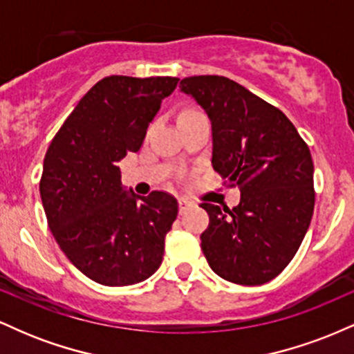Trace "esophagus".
Here are the masks:
<instances>
[{"label": "esophagus", "instance_id": "esophagus-1", "mask_svg": "<svg viewBox=\"0 0 354 354\" xmlns=\"http://www.w3.org/2000/svg\"><path fill=\"white\" fill-rule=\"evenodd\" d=\"M178 206H180V214H185L193 205H191V201L186 200V198H180V200H178Z\"/></svg>", "mask_w": 354, "mask_h": 354}]
</instances>
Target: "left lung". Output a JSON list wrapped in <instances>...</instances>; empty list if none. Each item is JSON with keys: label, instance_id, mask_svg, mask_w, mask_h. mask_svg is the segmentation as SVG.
<instances>
[{"label": "left lung", "instance_id": "obj_1", "mask_svg": "<svg viewBox=\"0 0 354 354\" xmlns=\"http://www.w3.org/2000/svg\"><path fill=\"white\" fill-rule=\"evenodd\" d=\"M180 91L211 121L213 168L241 188L230 209L203 203L209 226L201 250L218 276L236 284L276 278L301 245L315 209L308 145L283 111L225 76H189Z\"/></svg>", "mask_w": 354, "mask_h": 354}]
</instances>
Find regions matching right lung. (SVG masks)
Here are the masks:
<instances>
[{"label": "right lung", "instance_id": "1", "mask_svg": "<svg viewBox=\"0 0 354 354\" xmlns=\"http://www.w3.org/2000/svg\"><path fill=\"white\" fill-rule=\"evenodd\" d=\"M178 78L108 76L53 138L39 181L48 225L84 276L106 286L148 279L163 261L178 203L165 191L138 196L121 185L118 161L143 145Z\"/></svg>", "mask_w": 354, "mask_h": 354}]
</instances>
